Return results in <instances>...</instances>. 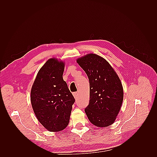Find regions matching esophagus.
Returning <instances> with one entry per match:
<instances>
[{"label":"esophagus","instance_id":"obj_1","mask_svg":"<svg viewBox=\"0 0 157 157\" xmlns=\"http://www.w3.org/2000/svg\"><path fill=\"white\" fill-rule=\"evenodd\" d=\"M73 96H74V98H75V99H77V92H73Z\"/></svg>","mask_w":157,"mask_h":157}]
</instances>
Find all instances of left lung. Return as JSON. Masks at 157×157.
<instances>
[{"label": "left lung", "instance_id": "obj_1", "mask_svg": "<svg viewBox=\"0 0 157 157\" xmlns=\"http://www.w3.org/2000/svg\"><path fill=\"white\" fill-rule=\"evenodd\" d=\"M90 82V101L84 109L90 122L99 128L115 122L123 101V88L119 77L107 61L95 54L77 59Z\"/></svg>", "mask_w": 157, "mask_h": 157}]
</instances>
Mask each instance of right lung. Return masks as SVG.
Masks as SVG:
<instances>
[{"instance_id":"1","label":"right lung","mask_w":157,"mask_h":157,"mask_svg":"<svg viewBox=\"0 0 157 157\" xmlns=\"http://www.w3.org/2000/svg\"><path fill=\"white\" fill-rule=\"evenodd\" d=\"M62 61L49 59L37 73L31 91L33 111L41 124L50 132L67 126L75 99L63 79Z\"/></svg>"}]
</instances>
